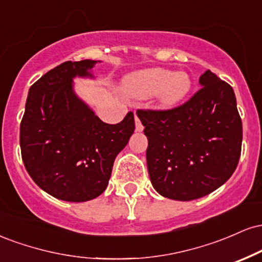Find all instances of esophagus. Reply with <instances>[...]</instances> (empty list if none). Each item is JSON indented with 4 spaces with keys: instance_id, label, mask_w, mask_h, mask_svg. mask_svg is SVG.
<instances>
[{
    "instance_id": "obj_1",
    "label": "esophagus",
    "mask_w": 262,
    "mask_h": 262,
    "mask_svg": "<svg viewBox=\"0 0 262 262\" xmlns=\"http://www.w3.org/2000/svg\"><path fill=\"white\" fill-rule=\"evenodd\" d=\"M143 129H144V127H143V124H141L140 119L138 118L137 116H135V130H137V132H143Z\"/></svg>"
}]
</instances>
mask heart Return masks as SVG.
<instances>
[{
  "label": "heart",
  "mask_w": 262,
  "mask_h": 262,
  "mask_svg": "<svg viewBox=\"0 0 262 262\" xmlns=\"http://www.w3.org/2000/svg\"><path fill=\"white\" fill-rule=\"evenodd\" d=\"M192 85V77L186 71L150 68L125 76L122 89L132 98L146 100L156 96L160 106L175 107L189 95Z\"/></svg>",
  "instance_id": "obj_1"
}]
</instances>
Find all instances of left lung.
Here are the masks:
<instances>
[{"instance_id": "8db88e82", "label": "left lung", "mask_w": 262, "mask_h": 262, "mask_svg": "<svg viewBox=\"0 0 262 262\" xmlns=\"http://www.w3.org/2000/svg\"><path fill=\"white\" fill-rule=\"evenodd\" d=\"M202 89L170 111H140L146 164L162 197L192 201L224 185L239 162L243 125L233 87L207 70Z\"/></svg>"}]
</instances>
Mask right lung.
Instances as JSON below:
<instances>
[{"label": "right lung", "mask_w": 262, "mask_h": 262, "mask_svg": "<svg viewBox=\"0 0 262 262\" xmlns=\"http://www.w3.org/2000/svg\"><path fill=\"white\" fill-rule=\"evenodd\" d=\"M100 60L66 61L33 83L20 122L26 170L50 196L86 202L107 188L116 156L134 133V114L118 124L102 122L75 92L74 79H96Z\"/></svg>", "instance_id": "obj_1"}]
</instances>
